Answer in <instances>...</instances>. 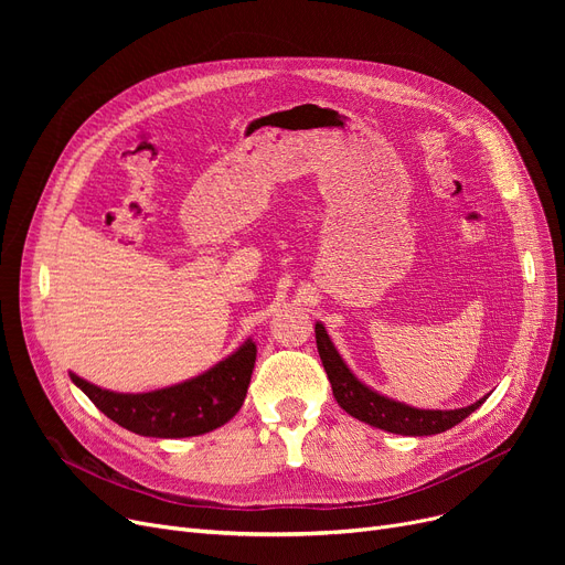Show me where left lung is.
<instances>
[{
    "mask_svg": "<svg viewBox=\"0 0 565 565\" xmlns=\"http://www.w3.org/2000/svg\"><path fill=\"white\" fill-rule=\"evenodd\" d=\"M316 345L322 360L324 373H328L332 382V392L337 403L350 414V417L360 419L369 426H375L380 430L396 433V435H437L454 428L462 419H467L473 409H479L486 398L471 403L467 407L458 409H417L405 403L392 401L366 387L364 382L354 377V373L345 366L341 354L337 352L332 339L324 332L322 322H316Z\"/></svg>",
    "mask_w": 565,
    "mask_h": 565,
    "instance_id": "8db88e82",
    "label": "left lung"
}]
</instances>
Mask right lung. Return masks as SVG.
<instances>
[{
	"label": "right lung",
	"mask_w": 565,
	"mask_h": 565,
	"mask_svg": "<svg viewBox=\"0 0 565 565\" xmlns=\"http://www.w3.org/2000/svg\"><path fill=\"white\" fill-rule=\"evenodd\" d=\"M256 362V343L241 348L211 371L173 387L116 394L71 373V380L111 422L143 437H194L224 426L243 407Z\"/></svg>",
	"instance_id": "obj_1"
}]
</instances>
